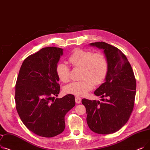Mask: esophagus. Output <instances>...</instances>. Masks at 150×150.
Here are the masks:
<instances>
[{
  "instance_id": "esophagus-1",
  "label": "esophagus",
  "mask_w": 150,
  "mask_h": 150,
  "mask_svg": "<svg viewBox=\"0 0 150 150\" xmlns=\"http://www.w3.org/2000/svg\"><path fill=\"white\" fill-rule=\"evenodd\" d=\"M75 102L76 103H80L81 102V99L79 96H76L75 97Z\"/></svg>"
}]
</instances>
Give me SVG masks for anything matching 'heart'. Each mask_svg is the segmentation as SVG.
Here are the masks:
<instances>
[{
  "label": "heart",
  "mask_w": 150,
  "mask_h": 150,
  "mask_svg": "<svg viewBox=\"0 0 150 150\" xmlns=\"http://www.w3.org/2000/svg\"><path fill=\"white\" fill-rule=\"evenodd\" d=\"M71 66L75 69H81V80L70 83L64 88L67 94L83 96L93 88L94 84H100L107 76L108 64L105 56L101 53H94L89 50L76 49L68 57ZM56 72L64 83L70 80V69L65 62H59Z\"/></svg>",
  "instance_id": "1"
}]
</instances>
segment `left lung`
I'll return each instance as SVG.
<instances>
[{"instance_id": "8db88e82", "label": "left lung", "mask_w": 150, "mask_h": 150, "mask_svg": "<svg viewBox=\"0 0 150 150\" xmlns=\"http://www.w3.org/2000/svg\"><path fill=\"white\" fill-rule=\"evenodd\" d=\"M91 45L103 49L108 64L105 81L94 92L103 102L83 99L88 125L99 134L114 133L129 120L134 106L136 80L132 67L122 52L103 42Z\"/></svg>"}]
</instances>
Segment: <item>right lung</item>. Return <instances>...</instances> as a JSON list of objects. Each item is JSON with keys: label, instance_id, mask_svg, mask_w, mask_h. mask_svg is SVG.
Here are the masks:
<instances>
[{"label": "right lung", "instance_id": "right-lung-1", "mask_svg": "<svg viewBox=\"0 0 150 150\" xmlns=\"http://www.w3.org/2000/svg\"><path fill=\"white\" fill-rule=\"evenodd\" d=\"M62 54V48L48 47L29 56L16 83L15 99L19 117L31 132L43 137L64 131L65 115L75 105L72 94L54 100L60 91L56 67Z\"/></svg>", "mask_w": 150, "mask_h": 150}]
</instances>
